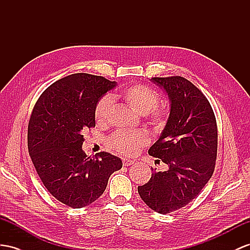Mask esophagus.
<instances>
[{"instance_id":"1","label":"esophagus","mask_w":250,"mask_h":250,"mask_svg":"<svg viewBox=\"0 0 250 250\" xmlns=\"http://www.w3.org/2000/svg\"><path fill=\"white\" fill-rule=\"evenodd\" d=\"M123 164H124L125 167H129V166L134 164V161H132V159H129V158H124L123 159Z\"/></svg>"}]
</instances>
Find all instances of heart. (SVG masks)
Wrapping results in <instances>:
<instances>
[{"mask_svg": "<svg viewBox=\"0 0 250 250\" xmlns=\"http://www.w3.org/2000/svg\"><path fill=\"white\" fill-rule=\"evenodd\" d=\"M120 96L132 110L140 115H148L152 124L155 126L161 127L164 125L165 113L159 108H156L158 94L154 89L144 84H135L124 89ZM111 105L112 98L108 96L100 99L95 111V118L98 125H104L107 120ZM108 142L117 151L126 155H133L142 146L149 143V137L148 134L140 130H120L115 132Z\"/></svg>", "mask_w": 250, "mask_h": 250, "instance_id": "heart-1", "label": "heart"}]
</instances>
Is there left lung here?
<instances>
[{
	"mask_svg": "<svg viewBox=\"0 0 250 250\" xmlns=\"http://www.w3.org/2000/svg\"><path fill=\"white\" fill-rule=\"evenodd\" d=\"M168 96L170 113L149 154L167 165L152 168L150 181L138 187L148 207L166 214L186 206L208 183L214 171L217 130L214 113L204 94L180 76L152 78Z\"/></svg>",
	"mask_w": 250,
	"mask_h": 250,
	"instance_id": "8db88e82",
	"label": "left lung"
}]
</instances>
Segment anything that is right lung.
I'll use <instances>...</instances> for the list:
<instances>
[{
  "label": "right lung",
  "mask_w": 250,
  "mask_h": 250,
  "mask_svg": "<svg viewBox=\"0 0 250 250\" xmlns=\"http://www.w3.org/2000/svg\"><path fill=\"white\" fill-rule=\"evenodd\" d=\"M117 86L101 76L64 77L38 99L28 124V151L37 173L56 200L72 208L91 205L104 193L123 162L110 153L87 156L84 134L96 125L99 100Z\"/></svg>",
  "instance_id": "obj_1"
}]
</instances>
